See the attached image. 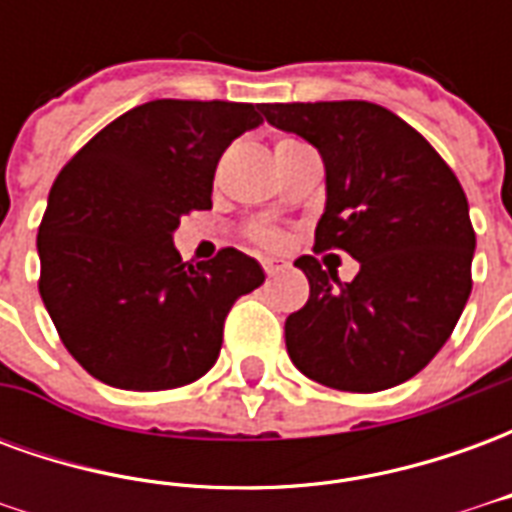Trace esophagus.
I'll use <instances>...</instances> for the list:
<instances>
[{"label": "esophagus", "instance_id": "obj_1", "mask_svg": "<svg viewBox=\"0 0 512 512\" xmlns=\"http://www.w3.org/2000/svg\"><path fill=\"white\" fill-rule=\"evenodd\" d=\"M282 268H288V263H285V260H274V257H266V260H263V271H266L268 277L279 274Z\"/></svg>", "mask_w": 512, "mask_h": 512}]
</instances>
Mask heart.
Returning a JSON list of instances; mask_svg holds the SVG:
<instances>
[{
	"label": "heart",
	"mask_w": 512,
	"mask_h": 512,
	"mask_svg": "<svg viewBox=\"0 0 512 512\" xmlns=\"http://www.w3.org/2000/svg\"><path fill=\"white\" fill-rule=\"evenodd\" d=\"M296 145H301V142L290 139V136H282V139H277V145H274V153H285V150H290V147ZM246 235H249V241L255 246H260V249H282V246H285V233L277 230V227H271V224H252V227L246 230Z\"/></svg>",
	"instance_id": "1"
}]
</instances>
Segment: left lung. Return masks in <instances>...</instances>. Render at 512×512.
Here are the masks:
<instances>
[{"label": "left lung", "instance_id": "8db88e82", "mask_svg": "<svg viewBox=\"0 0 512 512\" xmlns=\"http://www.w3.org/2000/svg\"><path fill=\"white\" fill-rule=\"evenodd\" d=\"M263 115L323 158L315 252L343 249L362 266L343 285L318 257L296 260L310 299L285 321L293 365L343 392L403 384L450 340L472 293L461 183L417 128L370 101L263 104Z\"/></svg>", "mask_w": 512, "mask_h": 512}]
</instances>
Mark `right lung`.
Listing matches in <instances>:
<instances>
[{"mask_svg":"<svg viewBox=\"0 0 512 512\" xmlns=\"http://www.w3.org/2000/svg\"><path fill=\"white\" fill-rule=\"evenodd\" d=\"M263 104L161 98L101 128L62 167L38 230L40 299L68 354L98 381L158 392L205 376L224 318L263 285L227 246L183 263L180 216L211 208L213 172Z\"/></svg>","mask_w":512,"mask_h":512,"instance_id":"right-lung-1","label":"right lung"}]
</instances>
